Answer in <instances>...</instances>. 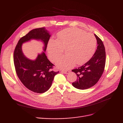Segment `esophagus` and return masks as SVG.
<instances>
[{
	"instance_id": "obj_1",
	"label": "esophagus",
	"mask_w": 123,
	"mask_h": 123,
	"mask_svg": "<svg viewBox=\"0 0 123 123\" xmlns=\"http://www.w3.org/2000/svg\"><path fill=\"white\" fill-rule=\"evenodd\" d=\"M61 73H64L65 74H67L69 73V71H61Z\"/></svg>"
}]
</instances>
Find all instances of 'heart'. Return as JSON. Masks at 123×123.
Instances as JSON below:
<instances>
[{"mask_svg":"<svg viewBox=\"0 0 123 123\" xmlns=\"http://www.w3.org/2000/svg\"><path fill=\"white\" fill-rule=\"evenodd\" d=\"M57 40L51 39L48 45L49 59L55 62L65 49L66 55L56 62L57 66L67 69L85 64L93 55L96 46L93 35L76 28H68L59 32Z\"/></svg>","mask_w":123,"mask_h":123,"instance_id":"b5f03b06","label":"heart"}]
</instances>
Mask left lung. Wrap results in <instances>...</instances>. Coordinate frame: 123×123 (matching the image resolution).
<instances>
[{
	"instance_id": "obj_1",
	"label": "left lung",
	"mask_w": 123,
	"mask_h": 123,
	"mask_svg": "<svg viewBox=\"0 0 123 123\" xmlns=\"http://www.w3.org/2000/svg\"><path fill=\"white\" fill-rule=\"evenodd\" d=\"M97 42V49L92 58L83 66L72 71L77 76L72 83L75 88L85 90L95 85L101 78L106 64V51L102 40L94 34Z\"/></svg>"
}]
</instances>
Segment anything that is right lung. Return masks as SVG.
<instances>
[{
  "instance_id": "obj_1",
  "label": "right lung",
  "mask_w": 123,
  "mask_h": 123,
  "mask_svg": "<svg viewBox=\"0 0 123 123\" xmlns=\"http://www.w3.org/2000/svg\"><path fill=\"white\" fill-rule=\"evenodd\" d=\"M50 37L44 27L33 29L19 39L14 50L13 62L16 74L24 86L34 92L42 93L47 91L59 71L52 70L55 65L49 60L44 52L38 55L35 60L27 58L22 52V44L31 39L41 40L44 43L45 51Z\"/></svg>"
}]
</instances>
